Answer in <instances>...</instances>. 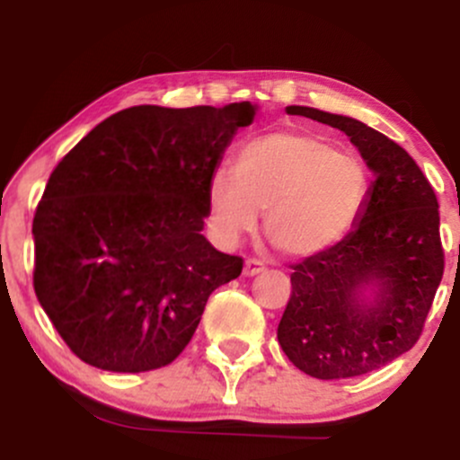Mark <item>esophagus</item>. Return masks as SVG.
I'll list each match as a JSON object with an SVG mask.
<instances>
[{
	"instance_id": "esophagus-1",
	"label": "esophagus",
	"mask_w": 460,
	"mask_h": 460,
	"mask_svg": "<svg viewBox=\"0 0 460 460\" xmlns=\"http://www.w3.org/2000/svg\"><path fill=\"white\" fill-rule=\"evenodd\" d=\"M266 270V263L260 261V260H246L244 263V277H257V274H261Z\"/></svg>"
}]
</instances>
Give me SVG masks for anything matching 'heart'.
<instances>
[{
	"label": "heart",
	"mask_w": 460,
	"mask_h": 460,
	"mask_svg": "<svg viewBox=\"0 0 460 460\" xmlns=\"http://www.w3.org/2000/svg\"><path fill=\"white\" fill-rule=\"evenodd\" d=\"M367 194V166L355 153L307 131H270L240 146L234 172H214L205 203L223 246L252 234L266 212L268 240L303 260L350 234Z\"/></svg>",
	"instance_id": "b5f03b06"
}]
</instances>
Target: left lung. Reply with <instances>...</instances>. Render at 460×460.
<instances>
[{
    "instance_id": "1",
    "label": "left lung",
    "mask_w": 460,
    "mask_h": 460,
    "mask_svg": "<svg viewBox=\"0 0 460 460\" xmlns=\"http://www.w3.org/2000/svg\"><path fill=\"white\" fill-rule=\"evenodd\" d=\"M285 112L344 131L374 181L350 234L292 266L279 344L314 378L361 376L420 340L443 277L439 203L413 157L381 131L307 105Z\"/></svg>"
}]
</instances>
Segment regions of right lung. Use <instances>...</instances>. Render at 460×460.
Instances as JSON below:
<instances>
[{
	"label": "right lung",
	"instance_id": "obj_1",
	"mask_svg": "<svg viewBox=\"0 0 460 460\" xmlns=\"http://www.w3.org/2000/svg\"><path fill=\"white\" fill-rule=\"evenodd\" d=\"M257 114L134 105L62 157L36 208L34 292L88 366L149 372L192 340L209 294L242 260L209 244L205 192L225 149Z\"/></svg>",
	"mask_w": 460,
	"mask_h": 460
}]
</instances>
